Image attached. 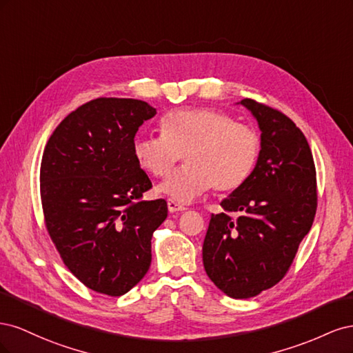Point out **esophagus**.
Segmentation results:
<instances>
[{
	"label": "esophagus",
	"instance_id": "obj_1",
	"mask_svg": "<svg viewBox=\"0 0 353 353\" xmlns=\"http://www.w3.org/2000/svg\"><path fill=\"white\" fill-rule=\"evenodd\" d=\"M168 209H169L170 213L187 210V208H185L184 205H179V203H176V201H174V200H168Z\"/></svg>",
	"mask_w": 353,
	"mask_h": 353
}]
</instances>
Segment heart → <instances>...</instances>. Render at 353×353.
<instances>
[{"label":"heart","mask_w":353,"mask_h":353,"mask_svg":"<svg viewBox=\"0 0 353 353\" xmlns=\"http://www.w3.org/2000/svg\"><path fill=\"white\" fill-rule=\"evenodd\" d=\"M261 135L232 116L208 108L179 109L160 121V134L135 137L132 156L145 172L166 178L183 154L185 165L160 187L162 193L188 203L210 187L232 191L241 187L259 162Z\"/></svg>","instance_id":"obj_1"}]
</instances>
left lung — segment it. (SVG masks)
I'll return each instance as SVG.
<instances>
[{"label":"left lung","mask_w":353,"mask_h":353,"mask_svg":"<svg viewBox=\"0 0 353 353\" xmlns=\"http://www.w3.org/2000/svg\"><path fill=\"white\" fill-rule=\"evenodd\" d=\"M261 128L262 152L253 174L221 201L203 243V265L230 297L249 299L280 283L315 218L316 170L311 147L280 110L240 101ZM231 212H237L232 219Z\"/></svg>","instance_id":"obj_1"}]
</instances>
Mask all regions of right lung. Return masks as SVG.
<instances>
[{
	"instance_id": "add662e5",
	"label": "right lung",
	"mask_w": 353,
	"mask_h": 353,
	"mask_svg": "<svg viewBox=\"0 0 353 353\" xmlns=\"http://www.w3.org/2000/svg\"><path fill=\"white\" fill-rule=\"evenodd\" d=\"M156 109L100 97L60 122L44 148L39 190L46 227L68 270L91 290L122 296L152 263L163 199L143 200L152 181L132 156L134 137Z\"/></svg>"
}]
</instances>
